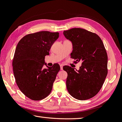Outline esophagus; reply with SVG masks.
I'll list each match as a JSON object with an SVG mask.
<instances>
[{
  "label": "esophagus",
  "mask_w": 122,
  "mask_h": 122,
  "mask_svg": "<svg viewBox=\"0 0 122 122\" xmlns=\"http://www.w3.org/2000/svg\"><path fill=\"white\" fill-rule=\"evenodd\" d=\"M60 69L61 70H63V65H62V64H61V65H60Z\"/></svg>",
  "instance_id": "1"
}]
</instances>
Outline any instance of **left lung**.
Returning a JSON list of instances; mask_svg holds the SVG:
<instances>
[{
  "label": "left lung",
  "mask_w": 122,
  "mask_h": 122,
  "mask_svg": "<svg viewBox=\"0 0 122 122\" xmlns=\"http://www.w3.org/2000/svg\"><path fill=\"white\" fill-rule=\"evenodd\" d=\"M72 42L71 58L82 62L79 70L63 67L68 73L66 85L72 97L79 100L93 97L99 92L107 74V56L101 39L94 33L82 28L64 31Z\"/></svg>",
  "instance_id": "8db88e82"
}]
</instances>
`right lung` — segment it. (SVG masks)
<instances>
[{
    "mask_svg": "<svg viewBox=\"0 0 122 122\" xmlns=\"http://www.w3.org/2000/svg\"><path fill=\"white\" fill-rule=\"evenodd\" d=\"M59 36V32L49 31L29 34L15 48L12 62L15 82L20 91L32 100H42L51 92L60 67L58 64L48 66L45 59Z\"/></svg>",
    "mask_w": 122,
    "mask_h": 122,
    "instance_id": "add662e5",
    "label": "right lung"
}]
</instances>
